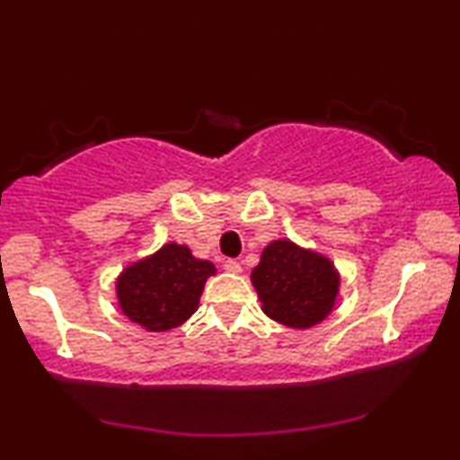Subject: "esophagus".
<instances>
[{"label": "esophagus", "mask_w": 460, "mask_h": 460, "mask_svg": "<svg viewBox=\"0 0 460 460\" xmlns=\"http://www.w3.org/2000/svg\"><path fill=\"white\" fill-rule=\"evenodd\" d=\"M224 270H226V272H230V274H241L243 272V266L236 260H226L224 261Z\"/></svg>", "instance_id": "34e87169"}]
</instances>
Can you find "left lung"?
I'll list each match as a JSON object with an SVG mask.
<instances>
[{
    "label": "left lung",
    "instance_id": "left-lung-1",
    "mask_svg": "<svg viewBox=\"0 0 460 460\" xmlns=\"http://www.w3.org/2000/svg\"><path fill=\"white\" fill-rule=\"evenodd\" d=\"M251 280L261 310L291 329H310L329 316L339 291V274L324 255L291 241H274L263 249Z\"/></svg>",
    "mask_w": 460,
    "mask_h": 460
}]
</instances>
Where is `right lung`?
Instances as JSON below:
<instances>
[{
    "label": "right lung",
    "instance_id": "obj_1",
    "mask_svg": "<svg viewBox=\"0 0 460 460\" xmlns=\"http://www.w3.org/2000/svg\"><path fill=\"white\" fill-rule=\"evenodd\" d=\"M211 261L197 260L184 244L169 243L155 255L131 263L117 279V297L125 316L146 331H169L197 312Z\"/></svg>",
    "mask_w": 460,
    "mask_h": 460
}]
</instances>
